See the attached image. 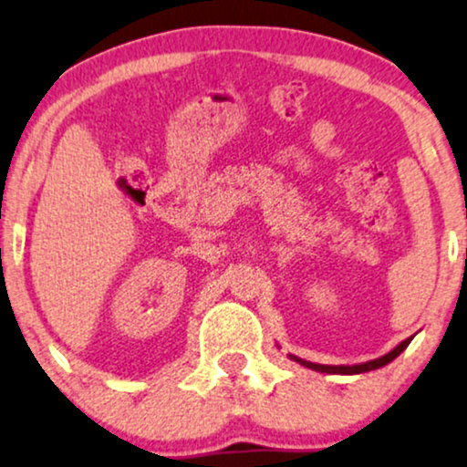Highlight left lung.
<instances>
[{
    "instance_id": "1",
    "label": "left lung",
    "mask_w": 467,
    "mask_h": 467,
    "mask_svg": "<svg viewBox=\"0 0 467 467\" xmlns=\"http://www.w3.org/2000/svg\"><path fill=\"white\" fill-rule=\"evenodd\" d=\"M411 338H405L400 345L394 347L390 353H386V356L377 358V359H370V362H364V364H353V366H327V364H315V362H306V359L297 358V356H288L295 362H299L306 368H312V370H318V373H327V375H359V373H368V370H375V368H381V366L390 364L394 358L400 356L407 349V345H410Z\"/></svg>"
}]
</instances>
